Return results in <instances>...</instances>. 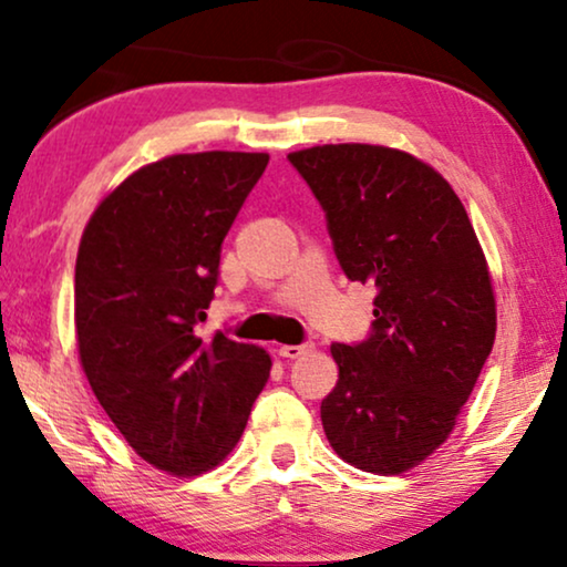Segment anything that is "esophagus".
<instances>
[{
  "label": "esophagus",
  "mask_w": 567,
  "mask_h": 567,
  "mask_svg": "<svg viewBox=\"0 0 567 567\" xmlns=\"http://www.w3.org/2000/svg\"><path fill=\"white\" fill-rule=\"evenodd\" d=\"M312 343H299V346H281L278 348V353L284 355V359H301V355L312 353Z\"/></svg>",
  "instance_id": "obj_1"
}]
</instances>
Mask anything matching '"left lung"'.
Masks as SVG:
<instances>
[{
    "label": "left lung",
    "instance_id": "obj_1",
    "mask_svg": "<svg viewBox=\"0 0 567 567\" xmlns=\"http://www.w3.org/2000/svg\"><path fill=\"white\" fill-rule=\"evenodd\" d=\"M289 162L343 274L377 289L369 338L330 348L340 374L320 408L324 436L353 467L400 475L449 439L493 351L483 247L452 185L413 154L324 144Z\"/></svg>",
    "mask_w": 567,
    "mask_h": 567
}]
</instances>
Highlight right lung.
Listing matches in <instances>:
<instances>
[{"label":"right lung","instance_id":"obj_1","mask_svg":"<svg viewBox=\"0 0 567 567\" xmlns=\"http://www.w3.org/2000/svg\"><path fill=\"white\" fill-rule=\"evenodd\" d=\"M262 152L173 154L128 175L84 227L74 270L80 361L128 446L200 475L237 446L270 355L200 338L221 243L266 173Z\"/></svg>","mask_w":567,"mask_h":567}]
</instances>
